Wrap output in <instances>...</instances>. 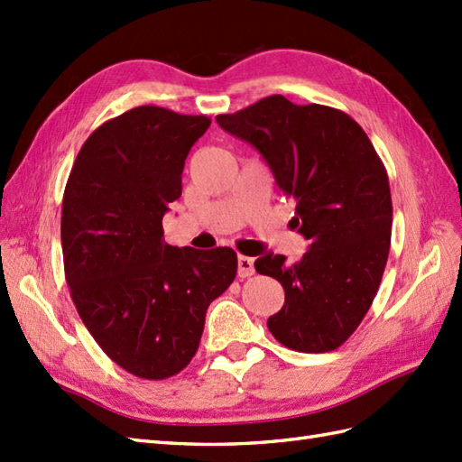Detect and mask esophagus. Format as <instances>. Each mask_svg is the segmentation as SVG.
<instances>
[{
    "label": "esophagus",
    "instance_id": "obj_1",
    "mask_svg": "<svg viewBox=\"0 0 462 462\" xmlns=\"http://www.w3.org/2000/svg\"><path fill=\"white\" fill-rule=\"evenodd\" d=\"M254 273V260L248 256H238V276L248 278Z\"/></svg>",
    "mask_w": 462,
    "mask_h": 462
}]
</instances>
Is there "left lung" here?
Segmentation results:
<instances>
[{
    "mask_svg": "<svg viewBox=\"0 0 462 462\" xmlns=\"http://www.w3.org/2000/svg\"><path fill=\"white\" fill-rule=\"evenodd\" d=\"M216 121L258 149L310 240L291 266L273 254L254 262L286 291L268 329L293 351L337 349L365 318L385 272L393 222L385 166L365 131L333 106L272 95Z\"/></svg>",
    "mask_w": 462,
    "mask_h": 462,
    "instance_id": "8db88e82",
    "label": "left lung"
}]
</instances>
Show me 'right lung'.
<instances>
[{
	"instance_id": "right-lung-1",
	"label": "right lung",
	"mask_w": 462,
	"mask_h": 462,
	"mask_svg": "<svg viewBox=\"0 0 462 462\" xmlns=\"http://www.w3.org/2000/svg\"><path fill=\"white\" fill-rule=\"evenodd\" d=\"M208 126L204 115L134 106L91 133L65 186L61 246L73 303L106 356L141 379L189 365L206 310L236 278L232 248L162 240L186 156Z\"/></svg>"
}]
</instances>
